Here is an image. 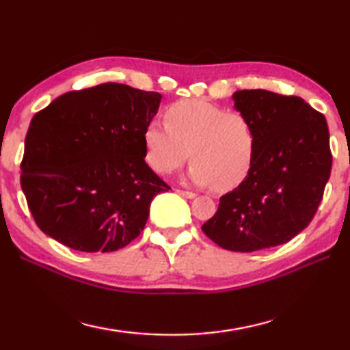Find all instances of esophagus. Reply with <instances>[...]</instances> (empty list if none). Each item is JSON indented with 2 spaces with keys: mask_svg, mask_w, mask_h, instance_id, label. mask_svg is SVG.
I'll use <instances>...</instances> for the list:
<instances>
[{
  "mask_svg": "<svg viewBox=\"0 0 350 350\" xmlns=\"http://www.w3.org/2000/svg\"><path fill=\"white\" fill-rule=\"evenodd\" d=\"M176 192L183 195L185 198H195V197H197V195H195L193 192H189V191H176Z\"/></svg>",
  "mask_w": 350,
  "mask_h": 350,
  "instance_id": "esophagus-1",
  "label": "esophagus"
}]
</instances>
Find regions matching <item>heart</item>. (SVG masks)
<instances>
[{
  "label": "heart",
  "mask_w": 350,
  "mask_h": 350,
  "mask_svg": "<svg viewBox=\"0 0 350 350\" xmlns=\"http://www.w3.org/2000/svg\"><path fill=\"white\" fill-rule=\"evenodd\" d=\"M165 122L150 121L143 139L146 161L157 174H170L193 164L187 178L198 186L230 191L252 169L256 133L252 121L238 110L203 100L178 101L165 110Z\"/></svg>",
  "instance_id": "b5f03b06"
}]
</instances>
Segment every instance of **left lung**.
Returning a JSON list of instances; mask_svg holds the SVG:
<instances>
[{"mask_svg": "<svg viewBox=\"0 0 350 350\" xmlns=\"http://www.w3.org/2000/svg\"><path fill=\"white\" fill-rule=\"evenodd\" d=\"M234 101L255 129L254 164L201 229L219 247L254 252L308 228L323 200L332 152L326 118L303 98L252 89L235 92Z\"/></svg>", "mask_w": 350, "mask_h": 350, "instance_id": "8db88e82", "label": "left lung"}]
</instances>
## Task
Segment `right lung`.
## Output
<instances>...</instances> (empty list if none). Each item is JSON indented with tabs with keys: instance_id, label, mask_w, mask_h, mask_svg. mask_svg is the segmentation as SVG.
Returning a JSON list of instances; mask_svg holds the SVG:
<instances>
[{
	"instance_id": "obj_1",
	"label": "right lung",
	"mask_w": 350,
	"mask_h": 350,
	"mask_svg": "<svg viewBox=\"0 0 350 350\" xmlns=\"http://www.w3.org/2000/svg\"><path fill=\"white\" fill-rule=\"evenodd\" d=\"M159 101L158 92L104 83L35 113L21 187L46 235L81 252H113L141 234L153 197L170 189L144 159Z\"/></svg>"
}]
</instances>
